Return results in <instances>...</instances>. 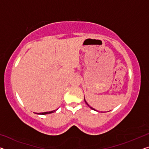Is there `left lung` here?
I'll list each match as a JSON object with an SVG mask.
<instances>
[{
  "label": "left lung",
  "mask_w": 149,
  "mask_h": 149,
  "mask_svg": "<svg viewBox=\"0 0 149 149\" xmlns=\"http://www.w3.org/2000/svg\"><path fill=\"white\" fill-rule=\"evenodd\" d=\"M84 100H85V103H86V104H87V105L88 106V107H89L90 108H91V109H92V110H95V108H92L91 107H90V106H89V104H88V103H87V102H86V100H85V99H84ZM95 111H97V110H95Z\"/></svg>",
  "instance_id": "left-lung-1"
}]
</instances>
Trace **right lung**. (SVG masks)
<instances>
[{
  "label": "right lung",
  "mask_w": 149,
  "mask_h": 149,
  "mask_svg": "<svg viewBox=\"0 0 149 149\" xmlns=\"http://www.w3.org/2000/svg\"><path fill=\"white\" fill-rule=\"evenodd\" d=\"M56 110H57L50 111V112H41V113H35V114H41V115H45V114H51V113H53L54 112H56Z\"/></svg>",
  "instance_id": "add662e5"
}]
</instances>
